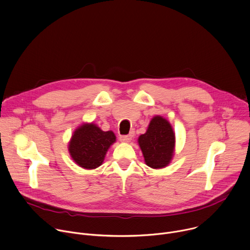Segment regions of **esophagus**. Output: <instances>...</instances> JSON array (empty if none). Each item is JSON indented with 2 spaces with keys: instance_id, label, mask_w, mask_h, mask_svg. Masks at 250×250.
<instances>
[{
  "instance_id": "1",
  "label": "esophagus",
  "mask_w": 250,
  "mask_h": 250,
  "mask_svg": "<svg viewBox=\"0 0 250 250\" xmlns=\"http://www.w3.org/2000/svg\"><path fill=\"white\" fill-rule=\"evenodd\" d=\"M131 138H132V135H131V134H128V135H122V136H120V140H121L122 142H125V143L129 142V141L131 140Z\"/></svg>"
}]
</instances>
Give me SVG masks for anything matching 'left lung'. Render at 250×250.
<instances>
[{
    "label": "left lung",
    "instance_id": "obj_1",
    "mask_svg": "<svg viewBox=\"0 0 250 250\" xmlns=\"http://www.w3.org/2000/svg\"><path fill=\"white\" fill-rule=\"evenodd\" d=\"M144 162L152 169L166 168L175 155L176 134L168 120L155 116L150 121L147 130L138 137Z\"/></svg>",
    "mask_w": 250,
    "mask_h": 250
}]
</instances>
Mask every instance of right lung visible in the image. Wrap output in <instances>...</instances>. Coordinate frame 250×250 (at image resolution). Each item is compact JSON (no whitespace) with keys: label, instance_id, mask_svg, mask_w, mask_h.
<instances>
[{"label":"right lung","instance_id":"1","mask_svg":"<svg viewBox=\"0 0 250 250\" xmlns=\"http://www.w3.org/2000/svg\"><path fill=\"white\" fill-rule=\"evenodd\" d=\"M116 138L112 130L104 131L94 123H83L73 131L68 142V152L79 167L95 170L103 164Z\"/></svg>","mask_w":250,"mask_h":250}]
</instances>
